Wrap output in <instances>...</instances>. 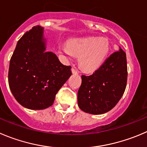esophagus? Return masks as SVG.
Listing matches in <instances>:
<instances>
[{
  "label": "esophagus",
  "instance_id": "esophagus-1",
  "mask_svg": "<svg viewBox=\"0 0 147 147\" xmlns=\"http://www.w3.org/2000/svg\"><path fill=\"white\" fill-rule=\"evenodd\" d=\"M71 71H72V74H78V71H76V70L75 69V68H73L72 69H71Z\"/></svg>",
  "mask_w": 147,
  "mask_h": 147
}]
</instances>
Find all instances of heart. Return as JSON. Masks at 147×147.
Segmentation results:
<instances>
[{"label":"heart","mask_w":147,"mask_h":147,"mask_svg":"<svg viewBox=\"0 0 147 147\" xmlns=\"http://www.w3.org/2000/svg\"><path fill=\"white\" fill-rule=\"evenodd\" d=\"M110 51V43L105 37H88L74 38L65 45L56 48L57 53L67 61L78 56V64L86 73H93L100 69L107 60Z\"/></svg>","instance_id":"heart-1"}]
</instances>
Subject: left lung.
<instances>
[{"instance_id":"8db88e82","label":"left lung","mask_w":147,"mask_h":147,"mask_svg":"<svg viewBox=\"0 0 147 147\" xmlns=\"http://www.w3.org/2000/svg\"><path fill=\"white\" fill-rule=\"evenodd\" d=\"M127 76L126 55L120 47L93 74L82 76V84L78 91L79 108L94 115L110 111L125 92Z\"/></svg>"}]
</instances>
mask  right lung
I'll list each match as a JSON object with an SVG mask.
<instances>
[{
    "label": "right lung",
    "instance_id": "right-lung-1",
    "mask_svg": "<svg viewBox=\"0 0 147 147\" xmlns=\"http://www.w3.org/2000/svg\"><path fill=\"white\" fill-rule=\"evenodd\" d=\"M44 28L32 27L18 41L10 61L8 84L16 101L30 110L53 104L55 95L71 76L52 52H46Z\"/></svg>",
    "mask_w": 147,
    "mask_h": 147
}]
</instances>
